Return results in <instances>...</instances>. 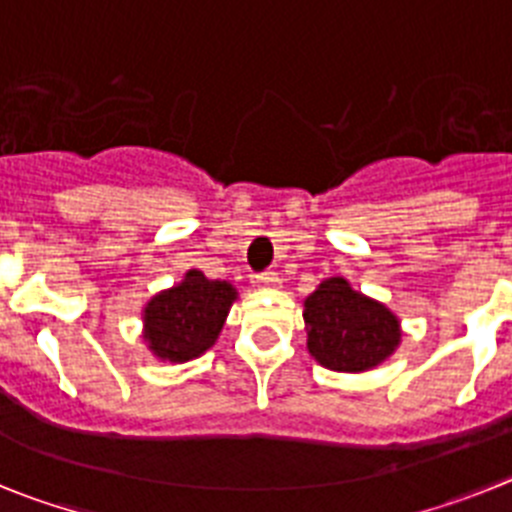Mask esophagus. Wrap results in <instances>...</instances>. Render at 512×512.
Segmentation results:
<instances>
[{"label": "esophagus", "instance_id": "1", "mask_svg": "<svg viewBox=\"0 0 512 512\" xmlns=\"http://www.w3.org/2000/svg\"><path fill=\"white\" fill-rule=\"evenodd\" d=\"M255 286L257 288H278L281 286V275L275 270H265V273L255 275Z\"/></svg>", "mask_w": 512, "mask_h": 512}]
</instances>
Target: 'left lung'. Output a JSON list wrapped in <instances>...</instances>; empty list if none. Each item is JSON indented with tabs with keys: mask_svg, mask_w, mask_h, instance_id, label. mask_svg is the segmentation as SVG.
Segmentation results:
<instances>
[{
	"mask_svg": "<svg viewBox=\"0 0 512 512\" xmlns=\"http://www.w3.org/2000/svg\"><path fill=\"white\" fill-rule=\"evenodd\" d=\"M306 348L324 368L363 373L384 363L402 342V324L389 306L355 291L345 278H327L304 301Z\"/></svg>",
	"mask_w": 512,
	"mask_h": 512,
	"instance_id": "left-lung-1",
	"label": "left lung"
}]
</instances>
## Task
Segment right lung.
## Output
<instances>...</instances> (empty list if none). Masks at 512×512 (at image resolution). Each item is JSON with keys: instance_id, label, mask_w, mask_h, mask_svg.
I'll return each mask as SVG.
<instances>
[{"instance_id": "obj_1", "label": "right lung", "mask_w": 512, "mask_h": 512, "mask_svg": "<svg viewBox=\"0 0 512 512\" xmlns=\"http://www.w3.org/2000/svg\"><path fill=\"white\" fill-rule=\"evenodd\" d=\"M237 296L229 281H211L201 270H188L180 283L146 301L141 314L146 348L159 361H193L219 340Z\"/></svg>"}]
</instances>
